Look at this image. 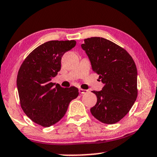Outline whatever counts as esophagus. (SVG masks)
Segmentation results:
<instances>
[{
  "label": "esophagus",
  "instance_id": "esophagus-1",
  "mask_svg": "<svg viewBox=\"0 0 157 157\" xmlns=\"http://www.w3.org/2000/svg\"><path fill=\"white\" fill-rule=\"evenodd\" d=\"M79 92H80V93H82V94H85V93H88V90H85V89L80 88V89H79Z\"/></svg>",
  "mask_w": 157,
  "mask_h": 157
}]
</instances>
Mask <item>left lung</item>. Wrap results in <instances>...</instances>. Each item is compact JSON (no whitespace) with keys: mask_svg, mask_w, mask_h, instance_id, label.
Returning <instances> with one entry per match:
<instances>
[{"mask_svg":"<svg viewBox=\"0 0 157 157\" xmlns=\"http://www.w3.org/2000/svg\"><path fill=\"white\" fill-rule=\"evenodd\" d=\"M84 42L81 47L104 84L101 90L93 91L97 102L90 112L100 122L114 124L128 114L137 98L136 64L126 50L109 40L93 37Z\"/></svg>","mask_w":157,"mask_h":157,"instance_id":"1","label":"left lung"}]
</instances>
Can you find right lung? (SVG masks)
I'll return each instance as SVG.
<instances>
[{
	"label": "right lung",
	"mask_w": 157,
	"mask_h": 157,
	"mask_svg": "<svg viewBox=\"0 0 157 157\" xmlns=\"http://www.w3.org/2000/svg\"><path fill=\"white\" fill-rule=\"evenodd\" d=\"M75 40H51L34 49L21 64L17 85L21 107L32 121L43 127L56 124L79 95L74 86L64 88L51 82L61 69V57Z\"/></svg>",
	"instance_id": "right-lung-1"
}]
</instances>
